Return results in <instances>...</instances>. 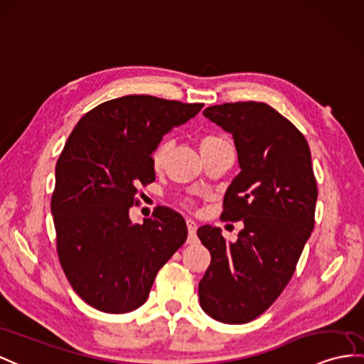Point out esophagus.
I'll use <instances>...</instances> for the list:
<instances>
[{
    "label": "esophagus",
    "instance_id": "1",
    "mask_svg": "<svg viewBox=\"0 0 364 364\" xmlns=\"http://www.w3.org/2000/svg\"><path fill=\"white\" fill-rule=\"evenodd\" d=\"M187 227H188V242H196V230H198V224L194 223L193 219H187Z\"/></svg>",
    "mask_w": 364,
    "mask_h": 364
}]
</instances>
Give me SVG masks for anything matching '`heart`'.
Segmentation results:
<instances>
[{"label": "heart", "mask_w": 364, "mask_h": 364, "mask_svg": "<svg viewBox=\"0 0 364 364\" xmlns=\"http://www.w3.org/2000/svg\"><path fill=\"white\" fill-rule=\"evenodd\" d=\"M227 141L228 140L223 136L205 134V136H202V139H200V151H207V149H211V148L219 146L223 144H227ZM168 151H170V140H168V139H164L162 141H159L156 148L153 149L151 164H153L156 170H161V168L164 166V164L166 161Z\"/></svg>", "instance_id": "1"}]
</instances>
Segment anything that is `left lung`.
I'll use <instances>...</instances> for the list:
<instances>
[{
  "instance_id": "obj_1",
  "label": "left lung",
  "mask_w": 364,
  "mask_h": 364,
  "mask_svg": "<svg viewBox=\"0 0 364 364\" xmlns=\"http://www.w3.org/2000/svg\"><path fill=\"white\" fill-rule=\"evenodd\" d=\"M203 115L233 136L241 173L225 191L220 219L242 220L244 228L233 244L218 227L198 230L211 255L199 301L215 320L244 324L289 284L314 230L316 179L306 137L267 103L208 106Z\"/></svg>"
}]
</instances>
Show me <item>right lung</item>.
I'll return each instance as SVG.
<instances>
[{
	"label": "right lung",
	"mask_w": 364,
	"mask_h": 364,
	"mask_svg": "<svg viewBox=\"0 0 364 364\" xmlns=\"http://www.w3.org/2000/svg\"><path fill=\"white\" fill-rule=\"evenodd\" d=\"M202 106L125 95L95 106L70 132L50 200L57 253L69 284L100 312L144 304L157 272L187 241L177 211L157 207L144 224H132L129 207L139 203L140 185L156 179V145Z\"/></svg>",
	"instance_id": "add662e5"
}]
</instances>
